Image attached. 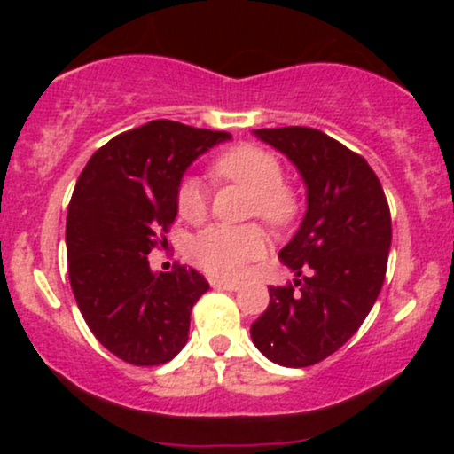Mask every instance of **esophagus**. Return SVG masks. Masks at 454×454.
Returning <instances> with one entry per match:
<instances>
[{
    "label": "esophagus",
    "instance_id": "esophagus-1",
    "mask_svg": "<svg viewBox=\"0 0 454 454\" xmlns=\"http://www.w3.org/2000/svg\"><path fill=\"white\" fill-rule=\"evenodd\" d=\"M211 286L217 290H228V293H237L241 288L239 281H226V279H211Z\"/></svg>",
    "mask_w": 454,
    "mask_h": 454
}]
</instances>
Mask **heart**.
Instances as JSON below:
<instances>
[{
    "mask_svg": "<svg viewBox=\"0 0 454 454\" xmlns=\"http://www.w3.org/2000/svg\"><path fill=\"white\" fill-rule=\"evenodd\" d=\"M215 181L237 184L252 192L249 215L260 217L273 228L290 226L299 215V196L284 184L279 160L258 145H234L211 161ZM176 211L185 222L198 223L209 211V194L200 181L187 176L176 187ZM267 252V234L258 223L249 226H211L198 232L190 245L196 267L217 278H239L249 262Z\"/></svg>",
    "mask_w": 454,
    "mask_h": 454,
    "instance_id": "b5f03b06",
    "label": "heart"
}]
</instances>
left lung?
I'll use <instances>...</instances> for the list:
<instances>
[{
	"mask_svg": "<svg viewBox=\"0 0 454 454\" xmlns=\"http://www.w3.org/2000/svg\"><path fill=\"white\" fill-rule=\"evenodd\" d=\"M307 185V213L279 260L301 279L270 286L252 341L269 361L309 367L337 352L372 311L387 275L390 209L363 155L314 128H264Z\"/></svg>",
	"mask_w": 454,
	"mask_h": 454,
	"instance_id": "1",
	"label": "left lung"
}]
</instances>
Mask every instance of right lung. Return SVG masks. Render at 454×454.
I'll return each mask as SVG.
<instances>
[{
  "label": "right lung",
  "mask_w": 454,
  "mask_h": 454,
  "mask_svg": "<svg viewBox=\"0 0 454 454\" xmlns=\"http://www.w3.org/2000/svg\"><path fill=\"white\" fill-rule=\"evenodd\" d=\"M228 132L158 119L108 140L78 176L66 222L67 275L96 340L129 364L153 367L181 352L209 281L185 264L151 273L166 247L187 166Z\"/></svg>",
  "instance_id": "add662e5"
}]
</instances>
